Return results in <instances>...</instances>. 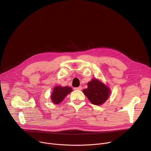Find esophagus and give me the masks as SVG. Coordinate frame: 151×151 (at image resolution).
I'll return each instance as SVG.
<instances>
[{
  "label": "esophagus",
  "instance_id": "1",
  "mask_svg": "<svg viewBox=\"0 0 151 151\" xmlns=\"http://www.w3.org/2000/svg\"><path fill=\"white\" fill-rule=\"evenodd\" d=\"M82 89L81 86H80V87H78V88H74V90H76V91H81Z\"/></svg>",
  "mask_w": 151,
  "mask_h": 151
}]
</instances>
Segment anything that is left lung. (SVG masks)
<instances>
[{
  "label": "left lung",
  "instance_id": "obj_1",
  "mask_svg": "<svg viewBox=\"0 0 151 151\" xmlns=\"http://www.w3.org/2000/svg\"><path fill=\"white\" fill-rule=\"evenodd\" d=\"M88 88L83 91L85 96L93 105H100L106 101L110 94L108 86L97 79H92L88 83Z\"/></svg>",
  "mask_w": 151,
  "mask_h": 151
}]
</instances>
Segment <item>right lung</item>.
I'll return each mask as SVG.
<instances>
[{"label": "right lung", "mask_w": 151, "mask_h": 151, "mask_svg": "<svg viewBox=\"0 0 151 151\" xmlns=\"http://www.w3.org/2000/svg\"><path fill=\"white\" fill-rule=\"evenodd\" d=\"M71 91H72V89L68 86H55L51 96V100L54 104H58L64 99L65 97Z\"/></svg>", "instance_id": "obj_1"}]
</instances>
